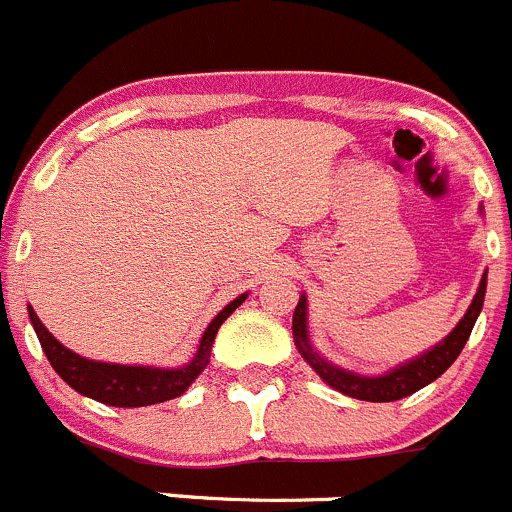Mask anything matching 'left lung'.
Masks as SVG:
<instances>
[{
    "instance_id": "obj_1",
    "label": "left lung",
    "mask_w": 512,
    "mask_h": 512,
    "mask_svg": "<svg viewBox=\"0 0 512 512\" xmlns=\"http://www.w3.org/2000/svg\"><path fill=\"white\" fill-rule=\"evenodd\" d=\"M483 213V206H480ZM485 289H488V271L483 274L478 286V294L472 296V304L467 306L465 316L455 324L450 334H447L442 342H437L435 347H430L427 352L417 354L410 362H402L397 367H392L384 374H367L349 372V369L337 367L329 359L321 357L314 349L309 339V304H306V294H301L299 304L294 309V321H291V332H294V344L299 349V354L304 357V362L324 379L326 384L337 392L347 394V397L364 399V402H394V399L410 397L417 389L427 387L430 382H435L440 374L447 372L452 362L460 357L462 347L470 339L472 326L478 321L480 311H483L485 301Z\"/></svg>"
}]
</instances>
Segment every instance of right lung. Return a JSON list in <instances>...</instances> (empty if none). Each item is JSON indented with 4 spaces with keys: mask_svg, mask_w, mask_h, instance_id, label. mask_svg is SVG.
I'll return each instance as SVG.
<instances>
[{
    "mask_svg": "<svg viewBox=\"0 0 512 512\" xmlns=\"http://www.w3.org/2000/svg\"><path fill=\"white\" fill-rule=\"evenodd\" d=\"M246 296L248 294L236 296L231 304H226L213 316V321L203 332L201 342H198L196 354L183 367H145V364H115L80 357V354L67 349L65 344H60L47 332V326L42 324L40 316L34 314L32 306H27V311L34 332H37V339L42 344V352L50 359L52 369L75 392L110 407H148L165 402V399L180 397L196 382L198 374L211 362V347L218 329L246 301Z\"/></svg>",
    "mask_w": 512,
    "mask_h": 512,
    "instance_id": "obj_1",
    "label": "right lung"
}]
</instances>
